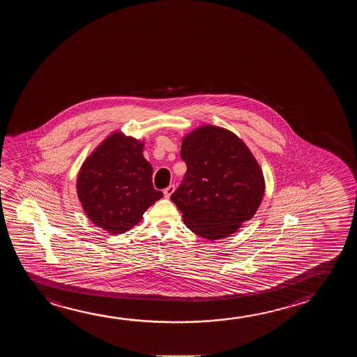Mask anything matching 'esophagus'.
Masks as SVG:
<instances>
[{
	"mask_svg": "<svg viewBox=\"0 0 357 357\" xmlns=\"http://www.w3.org/2000/svg\"><path fill=\"white\" fill-rule=\"evenodd\" d=\"M174 190H176V186L172 184V185L167 186V188H165V190H163V194H165V197L168 199V197H171V195L174 192Z\"/></svg>",
	"mask_w": 357,
	"mask_h": 357,
	"instance_id": "34e87169",
	"label": "esophagus"
}]
</instances>
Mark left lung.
<instances>
[{"mask_svg": "<svg viewBox=\"0 0 357 357\" xmlns=\"http://www.w3.org/2000/svg\"><path fill=\"white\" fill-rule=\"evenodd\" d=\"M186 173L171 195L190 231L210 241L228 237L253 218L263 200V172L243 141L205 125L183 139Z\"/></svg>", "mask_w": 357, "mask_h": 357, "instance_id": "1", "label": "left lung"}]
</instances>
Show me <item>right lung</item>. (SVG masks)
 Wrapping results in <instances>:
<instances>
[{"label": "right lung", "instance_id": "add662e5", "mask_svg": "<svg viewBox=\"0 0 357 357\" xmlns=\"http://www.w3.org/2000/svg\"><path fill=\"white\" fill-rule=\"evenodd\" d=\"M144 144L115 132L84 160L77 194L88 218L108 233H124L141 221L146 210L163 197L152 184V165Z\"/></svg>", "mask_w": 357, "mask_h": 357}]
</instances>
